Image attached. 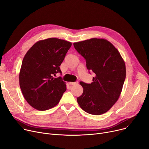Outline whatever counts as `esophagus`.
Wrapping results in <instances>:
<instances>
[{
    "instance_id": "obj_1",
    "label": "esophagus",
    "mask_w": 149,
    "mask_h": 149,
    "mask_svg": "<svg viewBox=\"0 0 149 149\" xmlns=\"http://www.w3.org/2000/svg\"><path fill=\"white\" fill-rule=\"evenodd\" d=\"M78 84V81L76 82H69V84L71 85H76Z\"/></svg>"
}]
</instances>
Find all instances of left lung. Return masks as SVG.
Listing matches in <instances>:
<instances>
[{
  "label": "left lung",
  "mask_w": 149,
  "mask_h": 149,
  "mask_svg": "<svg viewBox=\"0 0 149 149\" xmlns=\"http://www.w3.org/2000/svg\"><path fill=\"white\" fill-rule=\"evenodd\" d=\"M85 59L88 71L95 74L91 84L81 81L82 95L78 104L86 113L101 115L117 102L126 78L125 63L117 48L107 39L92 38L74 43Z\"/></svg>",
  "instance_id": "8db88e82"
}]
</instances>
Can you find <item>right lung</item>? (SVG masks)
Returning <instances> with one entry per match:
<instances>
[{
	"label": "right lung",
	"instance_id": "add662e5",
	"mask_svg": "<svg viewBox=\"0 0 149 149\" xmlns=\"http://www.w3.org/2000/svg\"><path fill=\"white\" fill-rule=\"evenodd\" d=\"M72 43L56 38L39 41L25 54L19 74V86L28 104L36 110H49L66 90L60 66Z\"/></svg>",
	"mask_w": 149,
	"mask_h": 149
}]
</instances>
